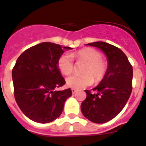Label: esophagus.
<instances>
[{
    "label": "esophagus",
    "mask_w": 146,
    "mask_h": 146,
    "mask_svg": "<svg viewBox=\"0 0 146 146\" xmlns=\"http://www.w3.org/2000/svg\"><path fill=\"white\" fill-rule=\"evenodd\" d=\"M71 90H72V93H73V94H75L76 92V91H77V90L75 89V88H72Z\"/></svg>",
    "instance_id": "1"
}]
</instances>
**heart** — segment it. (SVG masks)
Returning <instances> with one entry per match:
<instances>
[{
  "instance_id": "heart-1",
  "label": "heart",
  "mask_w": 146,
  "mask_h": 146,
  "mask_svg": "<svg viewBox=\"0 0 146 146\" xmlns=\"http://www.w3.org/2000/svg\"><path fill=\"white\" fill-rule=\"evenodd\" d=\"M76 62L85 63L82 68V75L67 77L66 84L72 88H84L92 85L93 82L99 83L104 79L108 69L107 61L102 58L100 51L94 48H84L72 54ZM58 67L64 75L68 76L74 70L71 55L63 54L58 60Z\"/></svg>"
}]
</instances>
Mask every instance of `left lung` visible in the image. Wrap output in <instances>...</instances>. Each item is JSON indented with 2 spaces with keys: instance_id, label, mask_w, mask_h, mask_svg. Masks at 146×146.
I'll use <instances>...</instances> for the list:
<instances>
[{
  "instance_id": "obj_1",
  "label": "left lung",
  "mask_w": 146,
  "mask_h": 146,
  "mask_svg": "<svg viewBox=\"0 0 146 146\" xmlns=\"http://www.w3.org/2000/svg\"><path fill=\"white\" fill-rule=\"evenodd\" d=\"M100 48L106 54L108 69L95 93L85 90L87 97L81 104L83 115L97 124H103L118 115L126 105L132 92L133 67L120 48L105 42L87 44Z\"/></svg>"
}]
</instances>
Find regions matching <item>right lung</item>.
<instances>
[{
	"label": "right lung",
	"instance_id": "obj_1",
	"mask_svg": "<svg viewBox=\"0 0 146 146\" xmlns=\"http://www.w3.org/2000/svg\"><path fill=\"white\" fill-rule=\"evenodd\" d=\"M70 47L43 42L25 50L13 71L14 97L22 112L31 120L46 124L61 115L70 88L57 91L65 84L58 60Z\"/></svg>",
	"mask_w": 146,
	"mask_h": 146
}]
</instances>
